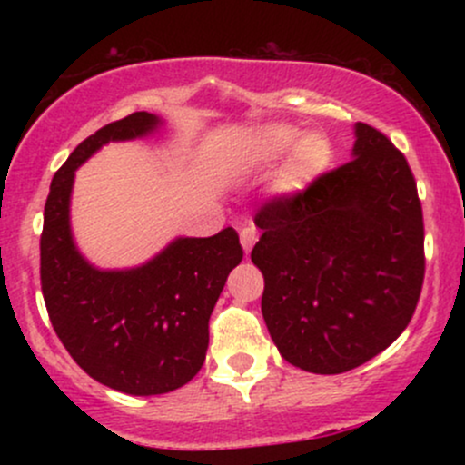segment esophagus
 <instances>
[{"label": "esophagus", "mask_w": 465, "mask_h": 465, "mask_svg": "<svg viewBox=\"0 0 465 465\" xmlns=\"http://www.w3.org/2000/svg\"><path fill=\"white\" fill-rule=\"evenodd\" d=\"M255 240H258V232H255L253 225L244 227L242 232H240V244H242L244 253H247V255H249L251 247H253V244H255Z\"/></svg>", "instance_id": "1"}]
</instances>
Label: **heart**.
I'll use <instances>...</instances> for the list:
<instances>
[{
    "label": "heart",
    "mask_w": 465,
    "mask_h": 465,
    "mask_svg": "<svg viewBox=\"0 0 465 465\" xmlns=\"http://www.w3.org/2000/svg\"><path fill=\"white\" fill-rule=\"evenodd\" d=\"M300 136L302 133L292 126L271 124L260 129L249 142V157L258 163H273L292 151L277 177V192L286 196L306 190L332 162V146L323 135L312 133L302 141Z\"/></svg>",
    "instance_id": "obj_1"
}]
</instances>
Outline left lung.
I'll list each match as a JSON object with an SVG mask.
<instances>
[{"instance_id":"obj_1","label":"left lung","mask_w":465,"mask_h":465,"mask_svg":"<svg viewBox=\"0 0 465 465\" xmlns=\"http://www.w3.org/2000/svg\"><path fill=\"white\" fill-rule=\"evenodd\" d=\"M348 163L260 207L251 260L280 354L312 373H343L404 332L424 282V221L404 154L354 126Z\"/></svg>"}]
</instances>
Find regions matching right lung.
<instances>
[{
    "label": "right lung",
    "instance_id": "add662e5",
    "mask_svg": "<svg viewBox=\"0 0 465 465\" xmlns=\"http://www.w3.org/2000/svg\"><path fill=\"white\" fill-rule=\"evenodd\" d=\"M159 124L137 111L80 142L52 179L41 233V291L54 332L94 381L131 396L174 391L199 373L210 314L242 260L233 227L173 240L135 269L103 271L80 255L69 225L76 168L104 143L137 140Z\"/></svg>",
    "mask_w": 465,
    "mask_h": 465
}]
</instances>
